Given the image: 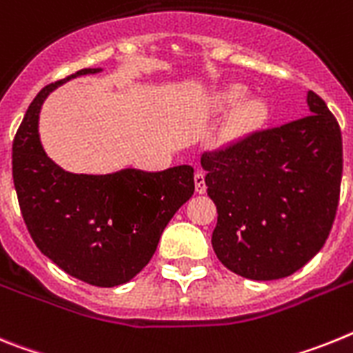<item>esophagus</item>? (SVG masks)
<instances>
[{"label": "esophagus", "mask_w": 353, "mask_h": 353, "mask_svg": "<svg viewBox=\"0 0 353 353\" xmlns=\"http://www.w3.org/2000/svg\"><path fill=\"white\" fill-rule=\"evenodd\" d=\"M195 190H197V194H206V179H204V172H197L195 174Z\"/></svg>", "instance_id": "obj_1"}]
</instances>
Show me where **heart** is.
<instances>
[{
  "label": "heart",
  "instance_id": "1",
  "mask_svg": "<svg viewBox=\"0 0 353 353\" xmlns=\"http://www.w3.org/2000/svg\"><path fill=\"white\" fill-rule=\"evenodd\" d=\"M249 88L240 83H231L228 87L220 88L211 97V110L213 112H225L232 110L231 119L225 128V137L231 140L249 137L257 131L268 119L270 108L266 101L261 97H247Z\"/></svg>",
  "mask_w": 353,
  "mask_h": 353
}]
</instances>
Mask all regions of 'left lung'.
<instances>
[{
	"instance_id": "1",
	"label": "left lung",
	"mask_w": 353,
	"mask_h": 353,
	"mask_svg": "<svg viewBox=\"0 0 353 353\" xmlns=\"http://www.w3.org/2000/svg\"><path fill=\"white\" fill-rule=\"evenodd\" d=\"M311 115L202 154L219 222L211 245L223 266L252 281L295 274L323 247L343 172L338 121L307 92Z\"/></svg>"
}]
</instances>
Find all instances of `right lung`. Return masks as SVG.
<instances>
[{"mask_svg": "<svg viewBox=\"0 0 353 353\" xmlns=\"http://www.w3.org/2000/svg\"><path fill=\"white\" fill-rule=\"evenodd\" d=\"M103 69H81L46 85L21 122L12 147V174L21 213L46 257L72 277L99 288L130 283L156 252L161 232L195 192L194 168L161 172L121 168L74 174L46 154L39 113L46 97L69 79Z\"/></svg>", "mask_w": 353, "mask_h": 353, "instance_id": "right-lung-1", "label": "right lung"}]
</instances>
